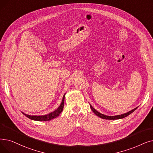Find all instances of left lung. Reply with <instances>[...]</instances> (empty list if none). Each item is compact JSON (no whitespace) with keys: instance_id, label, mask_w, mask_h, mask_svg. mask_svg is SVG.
I'll list each match as a JSON object with an SVG mask.
<instances>
[{"instance_id":"1","label":"left lung","mask_w":153,"mask_h":153,"mask_svg":"<svg viewBox=\"0 0 153 153\" xmlns=\"http://www.w3.org/2000/svg\"><path fill=\"white\" fill-rule=\"evenodd\" d=\"M90 108L91 109H92V111L94 112V113L98 117H101L102 119H109V120H115V119H123V118H124L126 117H127L128 116H129V114H131V113H132L138 107H136V108L133 109L132 110L129 111V112H127L126 113H124V114H121V115H116V116H106V115H104L103 114H101L100 113V112H98L97 111H96L94 108L92 107V106L90 104Z\"/></svg>"}]
</instances>
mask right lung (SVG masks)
Returning <instances> with one entry per match:
<instances>
[{
	"label": "right lung",
	"mask_w": 153,
	"mask_h": 153,
	"mask_svg": "<svg viewBox=\"0 0 153 153\" xmlns=\"http://www.w3.org/2000/svg\"><path fill=\"white\" fill-rule=\"evenodd\" d=\"M65 93L64 94L63 97H62V102L60 104V105L59 106L58 108L54 111L53 112H51V113L46 114V115H43V116H30L29 114H26L24 112H22V114L25 115L26 117H27L28 118L32 119V120L34 121H51V119H54L57 117V116H59L64 108V97H65Z\"/></svg>",
	"instance_id": "add662e5"
}]
</instances>
